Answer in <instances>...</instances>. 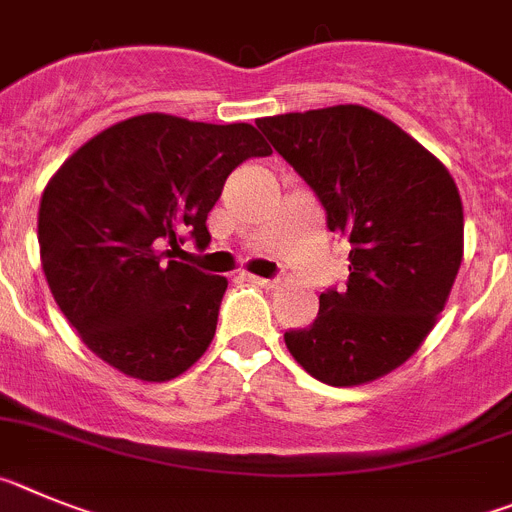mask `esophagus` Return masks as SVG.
<instances>
[{"label": "esophagus", "instance_id": "1", "mask_svg": "<svg viewBox=\"0 0 512 512\" xmlns=\"http://www.w3.org/2000/svg\"><path fill=\"white\" fill-rule=\"evenodd\" d=\"M245 280H247V283H255V285H260V288H278V283H280V280H270V278H257V275H250V273L245 275Z\"/></svg>", "mask_w": 512, "mask_h": 512}]
</instances>
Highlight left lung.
Segmentation results:
<instances>
[{"instance_id": "left-lung-1", "label": "left lung", "mask_w": 512, "mask_h": 512, "mask_svg": "<svg viewBox=\"0 0 512 512\" xmlns=\"http://www.w3.org/2000/svg\"><path fill=\"white\" fill-rule=\"evenodd\" d=\"M347 237V290L319 296L308 329L285 331L298 365L334 388L365 385L416 354L464 257V211L446 165L359 104L257 119Z\"/></svg>"}]
</instances>
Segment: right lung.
<instances>
[{
  "instance_id": "obj_1",
  "label": "right lung",
  "mask_w": 512,
  "mask_h": 512,
  "mask_svg": "<svg viewBox=\"0 0 512 512\" xmlns=\"http://www.w3.org/2000/svg\"><path fill=\"white\" fill-rule=\"evenodd\" d=\"M270 153L252 124L150 112L107 127L55 170L38 211L40 262L96 357L142 382H168L199 362L227 278L170 257L183 234L209 245L206 216L227 176Z\"/></svg>"
}]
</instances>
